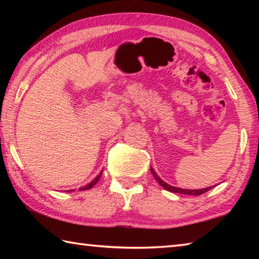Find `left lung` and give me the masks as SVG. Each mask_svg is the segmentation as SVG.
<instances>
[{"label": "left lung", "instance_id": "obj_1", "mask_svg": "<svg viewBox=\"0 0 259 259\" xmlns=\"http://www.w3.org/2000/svg\"><path fill=\"white\" fill-rule=\"evenodd\" d=\"M151 172L153 176H154L155 181L160 184V185L164 188V190L169 191V192H172V193H179V194H185V195H201L203 194V193L208 192L209 190H211L212 186H209V187H205V188H200V190H185V188H181V187H175L169 185V184H166L164 181H162V179L157 176L156 172L154 171V169L151 166Z\"/></svg>", "mask_w": 259, "mask_h": 259}]
</instances>
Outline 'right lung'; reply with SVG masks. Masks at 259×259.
<instances>
[{
    "mask_svg": "<svg viewBox=\"0 0 259 259\" xmlns=\"http://www.w3.org/2000/svg\"><path fill=\"white\" fill-rule=\"evenodd\" d=\"M102 174H103V170H102V172H100L97 177H96L95 179H93V181H91L89 184H88V185H85V186H83V187H80V191H85V190H89V188H91L93 187L96 183H97L98 181H99V178L102 177ZM73 191H75V190H71V191H67V192H73Z\"/></svg>",
    "mask_w": 259,
    "mask_h": 259,
    "instance_id": "obj_1",
    "label": "right lung"
}]
</instances>
